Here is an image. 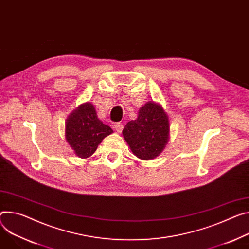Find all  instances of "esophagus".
Listing matches in <instances>:
<instances>
[{"label": "esophagus", "mask_w": 249, "mask_h": 249, "mask_svg": "<svg viewBox=\"0 0 249 249\" xmlns=\"http://www.w3.org/2000/svg\"><path fill=\"white\" fill-rule=\"evenodd\" d=\"M114 128H115V130H116L117 133H121L122 130H123V128H124V126H123L122 123H116V124L114 125Z\"/></svg>", "instance_id": "34e87169"}]
</instances>
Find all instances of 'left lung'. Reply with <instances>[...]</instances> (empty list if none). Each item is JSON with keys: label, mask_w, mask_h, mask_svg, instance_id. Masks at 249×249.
<instances>
[{"label": "left lung", "mask_w": 249, "mask_h": 249, "mask_svg": "<svg viewBox=\"0 0 249 249\" xmlns=\"http://www.w3.org/2000/svg\"><path fill=\"white\" fill-rule=\"evenodd\" d=\"M122 134L135 156L145 161L153 160L170 140L169 116L161 104L149 101L139 109L137 119L125 125Z\"/></svg>", "instance_id": "obj_1"}]
</instances>
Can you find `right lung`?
I'll list each match as a JSON object with an SVG mask.
<instances>
[{
  "label": "right lung",
  "instance_id": "1",
  "mask_svg": "<svg viewBox=\"0 0 249 249\" xmlns=\"http://www.w3.org/2000/svg\"><path fill=\"white\" fill-rule=\"evenodd\" d=\"M112 133L113 130L98 118L94 105L90 102L80 104L65 121V140L81 159L92 156L102 140Z\"/></svg>",
  "mask_w": 249,
  "mask_h": 249
}]
</instances>
